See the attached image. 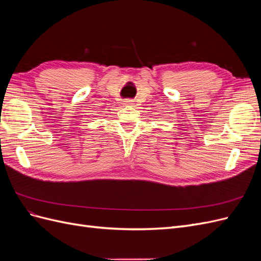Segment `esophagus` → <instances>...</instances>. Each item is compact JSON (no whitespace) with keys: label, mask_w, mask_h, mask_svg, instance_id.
I'll return each instance as SVG.
<instances>
[{"label":"esophagus","mask_w":261,"mask_h":261,"mask_svg":"<svg viewBox=\"0 0 261 261\" xmlns=\"http://www.w3.org/2000/svg\"><path fill=\"white\" fill-rule=\"evenodd\" d=\"M123 106H125V107H134V106H135V103H134V102L132 100H129V99H126L123 102Z\"/></svg>","instance_id":"esophagus-1"}]
</instances>
